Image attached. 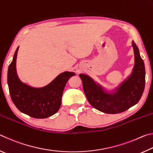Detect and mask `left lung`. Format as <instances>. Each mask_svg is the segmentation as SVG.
Returning <instances> with one entry per match:
<instances>
[{
  "mask_svg": "<svg viewBox=\"0 0 153 153\" xmlns=\"http://www.w3.org/2000/svg\"><path fill=\"white\" fill-rule=\"evenodd\" d=\"M134 65L131 74L113 89H107L88 75L80 74L84 91L90 104L108 114L122 113L138 102L145 86V67L138 46L131 42Z\"/></svg>",
  "mask_w": 153,
  "mask_h": 153,
  "instance_id": "left-lung-1",
  "label": "left lung"
}]
</instances>
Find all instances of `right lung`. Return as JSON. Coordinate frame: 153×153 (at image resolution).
<instances>
[{"instance_id":"obj_1","label":"right lung","mask_w":153,"mask_h":153,"mask_svg":"<svg viewBox=\"0 0 153 153\" xmlns=\"http://www.w3.org/2000/svg\"><path fill=\"white\" fill-rule=\"evenodd\" d=\"M19 46L15 52L7 74V83L11 99L21 112L30 117L44 119L53 115L59 111L65 86L72 71H64L46 86L36 88L22 82L18 77L16 60Z\"/></svg>"}]
</instances>
